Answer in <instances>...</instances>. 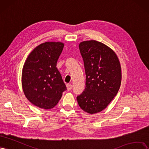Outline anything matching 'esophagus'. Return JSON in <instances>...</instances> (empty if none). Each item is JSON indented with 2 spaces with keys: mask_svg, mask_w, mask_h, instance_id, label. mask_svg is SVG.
<instances>
[{
  "mask_svg": "<svg viewBox=\"0 0 149 149\" xmlns=\"http://www.w3.org/2000/svg\"><path fill=\"white\" fill-rule=\"evenodd\" d=\"M66 87H67V88H68V90L69 91L72 89V85L70 84H68L66 85Z\"/></svg>",
  "mask_w": 149,
  "mask_h": 149,
  "instance_id": "34e87169",
  "label": "esophagus"
}]
</instances>
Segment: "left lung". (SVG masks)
Returning <instances> with one entry per match:
<instances>
[{
  "label": "left lung",
  "mask_w": 149,
  "mask_h": 149,
  "mask_svg": "<svg viewBox=\"0 0 149 149\" xmlns=\"http://www.w3.org/2000/svg\"><path fill=\"white\" fill-rule=\"evenodd\" d=\"M86 75L85 88L77 97L84 111L95 114L107 107L118 92L121 69L118 57L110 47L95 40L79 44Z\"/></svg>",
  "instance_id": "obj_1"
}]
</instances>
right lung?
Wrapping results in <instances>:
<instances>
[{
	"instance_id": "obj_1",
	"label": "right lung",
	"mask_w": 149,
	"mask_h": 149,
	"mask_svg": "<svg viewBox=\"0 0 149 149\" xmlns=\"http://www.w3.org/2000/svg\"><path fill=\"white\" fill-rule=\"evenodd\" d=\"M61 42H46L38 46L28 56L22 74V85L26 98L42 109H51L67 90L57 60L64 47Z\"/></svg>"
}]
</instances>
